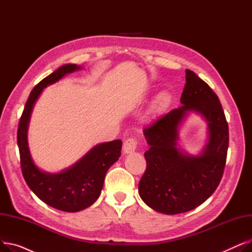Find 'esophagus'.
<instances>
[{
  "label": "esophagus",
  "mask_w": 252,
  "mask_h": 252,
  "mask_svg": "<svg viewBox=\"0 0 252 252\" xmlns=\"http://www.w3.org/2000/svg\"><path fill=\"white\" fill-rule=\"evenodd\" d=\"M137 146H138L137 140L134 138H128L125 141V143L123 145V149L126 154H128V153L135 152L137 149Z\"/></svg>",
  "instance_id": "34e87169"
}]
</instances>
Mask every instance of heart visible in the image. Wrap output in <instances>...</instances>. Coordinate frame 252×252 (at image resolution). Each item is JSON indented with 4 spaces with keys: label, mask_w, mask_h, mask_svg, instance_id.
<instances>
[{
    "label": "heart",
    "mask_w": 252,
    "mask_h": 252,
    "mask_svg": "<svg viewBox=\"0 0 252 252\" xmlns=\"http://www.w3.org/2000/svg\"><path fill=\"white\" fill-rule=\"evenodd\" d=\"M171 102V96L167 92H162L158 95L154 101V109L157 112L165 110Z\"/></svg>",
    "instance_id": "obj_1"
}]
</instances>
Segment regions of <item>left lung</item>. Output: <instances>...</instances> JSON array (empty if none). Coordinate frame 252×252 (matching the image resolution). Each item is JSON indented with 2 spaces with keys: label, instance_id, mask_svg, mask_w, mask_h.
<instances>
[{
  "label": "left lung",
  "instance_id": "obj_1",
  "mask_svg": "<svg viewBox=\"0 0 252 252\" xmlns=\"http://www.w3.org/2000/svg\"><path fill=\"white\" fill-rule=\"evenodd\" d=\"M181 103L143 129L150 148L144 153L147 166L139 194L149 207L165 215L186 213L213 195L221 180L229 146L228 123L219 97L189 69ZM189 112L200 114L209 128V141L197 157L177 144L178 126Z\"/></svg>",
  "mask_w": 252,
  "mask_h": 252
}]
</instances>
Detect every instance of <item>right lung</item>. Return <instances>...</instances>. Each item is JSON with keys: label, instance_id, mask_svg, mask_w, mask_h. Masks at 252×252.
Here are the masks:
<instances>
[{"label": "right lung", "instance_id": "1", "mask_svg": "<svg viewBox=\"0 0 252 252\" xmlns=\"http://www.w3.org/2000/svg\"><path fill=\"white\" fill-rule=\"evenodd\" d=\"M78 69L82 67L76 64H65L39 82L26 101L17 130L21 170L28 186L43 202L67 213L83 210L98 199L105 175L121 157L123 144L121 140L98 144L77 162L58 174L45 173L34 164L28 143V128L34 103L46 87Z\"/></svg>", "mask_w": 252, "mask_h": 252}]
</instances>
